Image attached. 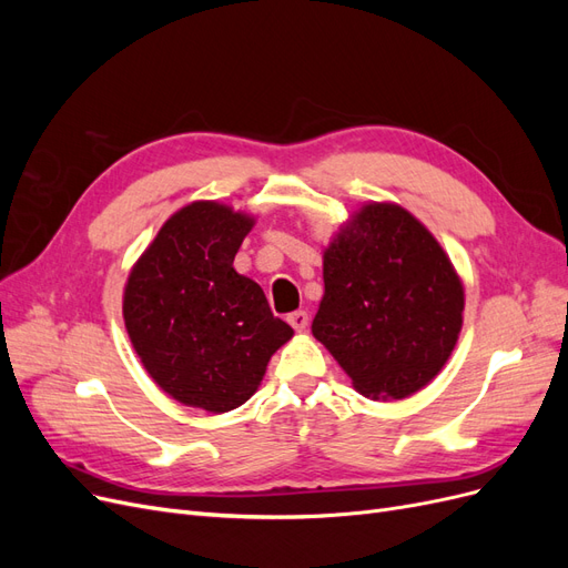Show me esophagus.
I'll return each mask as SVG.
<instances>
[{
	"mask_svg": "<svg viewBox=\"0 0 568 568\" xmlns=\"http://www.w3.org/2000/svg\"><path fill=\"white\" fill-rule=\"evenodd\" d=\"M307 322H311V315H307L305 311H296V313L288 315V324L294 326L296 332H305L307 329Z\"/></svg>",
	"mask_w": 568,
	"mask_h": 568,
	"instance_id": "esophagus-1",
	"label": "esophagus"
}]
</instances>
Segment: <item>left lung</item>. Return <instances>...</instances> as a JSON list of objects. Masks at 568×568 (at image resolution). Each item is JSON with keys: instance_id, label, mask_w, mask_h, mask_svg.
Returning a JSON list of instances; mask_svg holds the SVG:
<instances>
[{"instance_id": "8db88e82", "label": "left lung", "mask_w": 568, "mask_h": 568, "mask_svg": "<svg viewBox=\"0 0 568 568\" xmlns=\"http://www.w3.org/2000/svg\"><path fill=\"white\" fill-rule=\"evenodd\" d=\"M462 311L448 253L400 205H363L324 248L313 336L372 400H400L432 382L455 348Z\"/></svg>"}]
</instances>
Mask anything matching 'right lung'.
Listing matches in <instances>:
<instances>
[{
  "mask_svg": "<svg viewBox=\"0 0 568 568\" xmlns=\"http://www.w3.org/2000/svg\"><path fill=\"white\" fill-rule=\"evenodd\" d=\"M253 222L225 203H189L165 220L125 284V329L151 379L213 415L244 405L294 336L263 288L234 270Z\"/></svg>",
  "mask_w": 568,
  "mask_h": 568,
  "instance_id": "obj_1",
  "label": "right lung"
}]
</instances>
